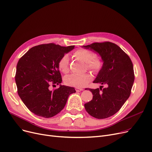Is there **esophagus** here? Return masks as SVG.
Here are the masks:
<instances>
[{
	"mask_svg": "<svg viewBox=\"0 0 152 152\" xmlns=\"http://www.w3.org/2000/svg\"><path fill=\"white\" fill-rule=\"evenodd\" d=\"M75 89H76V92H81V91H83V89H81V88H76Z\"/></svg>",
	"mask_w": 152,
	"mask_h": 152,
	"instance_id": "esophagus-1",
	"label": "esophagus"
}]
</instances>
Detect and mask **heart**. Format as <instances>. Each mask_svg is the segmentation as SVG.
Returning <instances> with one entry per match:
<instances>
[{"instance_id":"b5f03b06","label":"heart","mask_w":152,"mask_h":152,"mask_svg":"<svg viewBox=\"0 0 152 152\" xmlns=\"http://www.w3.org/2000/svg\"><path fill=\"white\" fill-rule=\"evenodd\" d=\"M74 56L77 60L86 63V68L92 71H99L102 66V61L99 55L93 54L91 51L86 49H78L73 53ZM69 57L64 55L58 61V67L63 73H67L69 71ZM92 76L91 74L87 72L82 75H71L65 80V83L70 86L83 88L91 81Z\"/></svg>"}]
</instances>
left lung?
<instances>
[{
  "label": "left lung",
  "mask_w": 152,
  "mask_h": 152,
  "mask_svg": "<svg viewBox=\"0 0 152 152\" xmlns=\"http://www.w3.org/2000/svg\"><path fill=\"white\" fill-rule=\"evenodd\" d=\"M97 52L103 65L93 81L106 86L103 88L89 89L92 100L86 103L84 107L91 116L99 119L114 115L129 97L134 82V71L130 57L116 44L109 42L93 43L83 46Z\"/></svg>",
  "instance_id": "left-lung-1"
}]
</instances>
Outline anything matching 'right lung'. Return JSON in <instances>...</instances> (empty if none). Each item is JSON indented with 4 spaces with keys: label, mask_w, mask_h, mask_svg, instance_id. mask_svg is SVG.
<instances>
[{
    "label": "right lung",
    "mask_w": 152,
    "mask_h": 152,
    "mask_svg": "<svg viewBox=\"0 0 152 152\" xmlns=\"http://www.w3.org/2000/svg\"><path fill=\"white\" fill-rule=\"evenodd\" d=\"M75 48L55 43L32 47L23 55L17 65L15 82L18 94L27 107L37 115L50 118L64 107L74 88L61 86L50 90L51 86L62 81L58 67L60 59Z\"/></svg>",
    "instance_id": "1"
}]
</instances>
